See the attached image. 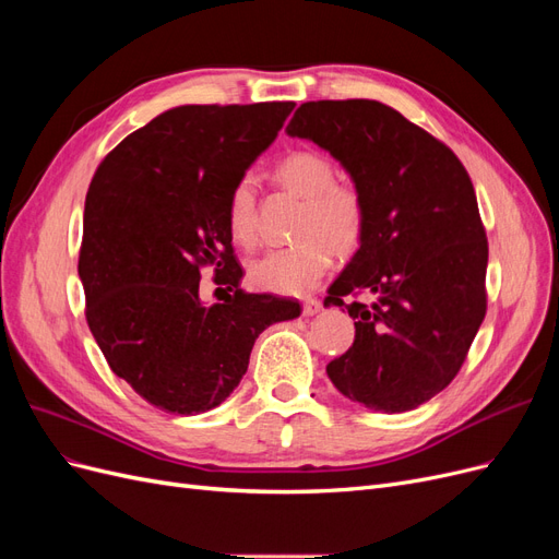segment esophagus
<instances>
[{
	"instance_id": "1",
	"label": "esophagus",
	"mask_w": 559,
	"mask_h": 559,
	"mask_svg": "<svg viewBox=\"0 0 559 559\" xmlns=\"http://www.w3.org/2000/svg\"><path fill=\"white\" fill-rule=\"evenodd\" d=\"M319 310H321V302L317 298H308L306 302H302V314L306 317H314Z\"/></svg>"
}]
</instances>
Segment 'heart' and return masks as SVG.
<instances>
[{"label":"heart","mask_w":559,"mask_h":559,"mask_svg":"<svg viewBox=\"0 0 559 559\" xmlns=\"http://www.w3.org/2000/svg\"><path fill=\"white\" fill-rule=\"evenodd\" d=\"M277 177L286 189L306 198L300 212V242L270 249L247 267L249 282L263 292L300 296L314 289L331 265V247L352 253L364 240L366 198L357 186L335 179L333 160L314 148H298L277 163ZM230 238L257 245V179L242 175L233 183L226 207Z\"/></svg>","instance_id":"heart-1"}]
</instances>
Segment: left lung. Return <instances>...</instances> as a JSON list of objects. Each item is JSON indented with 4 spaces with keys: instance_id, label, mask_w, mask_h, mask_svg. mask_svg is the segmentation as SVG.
<instances>
[{
    "instance_id": "1",
    "label": "left lung",
    "mask_w": 559,
    "mask_h": 559,
    "mask_svg": "<svg viewBox=\"0 0 559 559\" xmlns=\"http://www.w3.org/2000/svg\"><path fill=\"white\" fill-rule=\"evenodd\" d=\"M286 132L326 148L366 198L364 240L324 300L357 333L326 373L370 411H415L460 373L487 312L471 177L443 142L376 99L306 103ZM357 290L377 302L345 304Z\"/></svg>"
}]
</instances>
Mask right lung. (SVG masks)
<instances>
[{
    "mask_svg": "<svg viewBox=\"0 0 559 559\" xmlns=\"http://www.w3.org/2000/svg\"><path fill=\"white\" fill-rule=\"evenodd\" d=\"M294 103L183 105L99 163L83 210L79 277L86 321L114 373L146 403L200 415L247 373L261 331L298 300L240 289L226 207L233 183L275 142ZM234 294L207 307L199 270Z\"/></svg>",
    "mask_w": 559,
    "mask_h": 559,
    "instance_id": "right-lung-1",
    "label": "right lung"
}]
</instances>
